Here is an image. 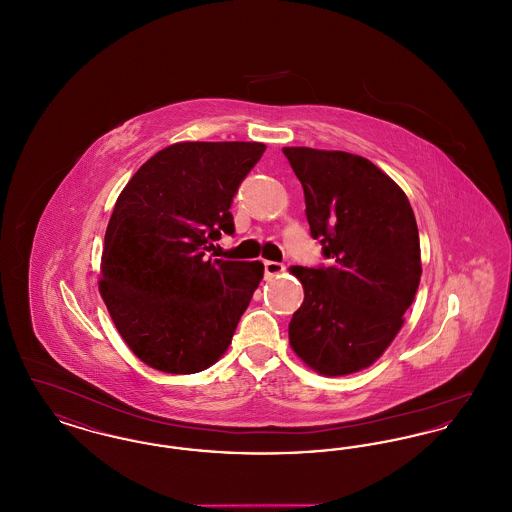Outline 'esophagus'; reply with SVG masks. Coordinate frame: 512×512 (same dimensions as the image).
<instances>
[{
    "instance_id": "34e87169",
    "label": "esophagus",
    "mask_w": 512,
    "mask_h": 512,
    "mask_svg": "<svg viewBox=\"0 0 512 512\" xmlns=\"http://www.w3.org/2000/svg\"><path fill=\"white\" fill-rule=\"evenodd\" d=\"M286 267L282 265V263H276V261H265V272H267V276H276V274H280V272H284Z\"/></svg>"
}]
</instances>
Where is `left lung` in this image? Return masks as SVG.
Returning a JSON list of instances; mask_svg holds the SVG:
<instances>
[{"mask_svg": "<svg viewBox=\"0 0 512 512\" xmlns=\"http://www.w3.org/2000/svg\"><path fill=\"white\" fill-rule=\"evenodd\" d=\"M305 192L311 236L328 265L292 267L303 305L293 351L320 374L372 365L403 326L420 282V240L405 192L365 157L284 147Z\"/></svg>", "mask_w": 512, "mask_h": 512, "instance_id": "left-lung-1", "label": "left lung"}]
</instances>
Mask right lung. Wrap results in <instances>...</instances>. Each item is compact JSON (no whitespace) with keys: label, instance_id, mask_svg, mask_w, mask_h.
Listing matches in <instances>:
<instances>
[{"label":"right lung","instance_id":"right-lung-1","mask_svg":"<svg viewBox=\"0 0 512 512\" xmlns=\"http://www.w3.org/2000/svg\"><path fill=\"white\" fill-rule=\"evenodd\" d=\"M267 146L180 142L130 178L105 232L99 292L122 340L151 368L215 365L263 278L259 261L207 255L234 234L232 199Z\"/></svg>","mask_w":512,"mask_h":512}]
</instances>
